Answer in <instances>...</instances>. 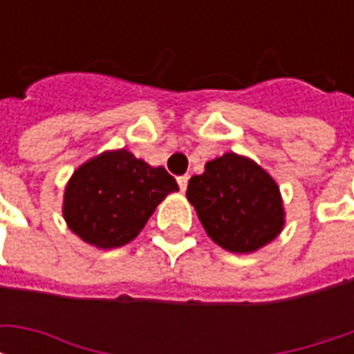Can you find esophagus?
I'll return each mask as SVG.
<instances>
[{
    "instance_id": "obj_1",
    "label": "esophagus",
    "mask_w": 354,
    "mask_h": 354,
    "mask_svg": "<svg viewBox=\"0 0 354 354\" xmlns=\"http://www.w3.org/2000/svg\"><path fill=\"white\" fill-rule=\"evenodd\" d=\"M187 180H189V176H187V174H184V176H178V185H180V192H185V189H187Z\"/></svg>"
}]
</instances>
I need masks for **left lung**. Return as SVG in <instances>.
Segmentation results:
<instances>
[{
	"label": "left lung",
	"mask_w": 354,
	"mask_h": 354,
	"mask_svg": "<svg viewBox=\"0 0 354 354\" xmlns=\"http://www.w3.org/2000/svg\"><path fill=\"white\" fill-rule=\"evenodd\" d=\"M185 197L207 235L223 250L250 254L281 235L284 207L273 176L245 155L227 151L189 178Z\"/></svg>",
	"instance_id": "1"
}]
</instances>
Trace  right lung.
Segmentation results:
<instances>
[{
	"instance_id": "right-lung-1",
	"label": "right lung",
	"mask_w": 354,
	"mask_h": 354,
	"mask_svg": "<svg viewBox=\"0 0 354 354\" xmlns=\"http://www.w3.org/2000/svg\"><path fill=\"white\" fill-rule=\"evenodd\" d=\"M178 184L162 167L136 159L129 149H111L83 162L64 189L68 227L102 250L119 248L138 237L167 195Z\"/></svg>"
}]
</instances>
